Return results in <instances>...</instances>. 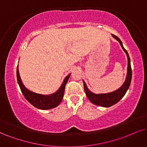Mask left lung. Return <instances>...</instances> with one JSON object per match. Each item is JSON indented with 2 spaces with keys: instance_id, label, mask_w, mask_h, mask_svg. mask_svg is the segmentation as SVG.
Here are the masks:
<instances>
[{
  "instance_id": "left-lung-1",
  "label": "left lung",
  "mask_w": 147,
  "mask_h": 147,
  "mask_svg": "<svg viewBox=\"0 0 147 147\" xmlns=\"http://www.w3.org/2000/svg\"><path fill=\"white\" fill-rule=\"evenodd\" d=\"M112 37L115 38V39L120 43L121 46L122 47L123 50L126 53L127 57V77L125 81L123 83V84L121 86L119 89L115 90V91L111 92V93H100V94H95L92 93L90 90H88V88L86 86V83L83 80L84 83V88L85 90V93H86V97H88L90 101L93 104L97 105V106H102V107H110L113 106L117 102L122 99V97L126 93L127 90L129 87L130 83L131 80V64H130V59L129 57L128 52L124 48L123 43L121 42V39L117 36L112 35Z\"/></svg>"
}]
</instances>
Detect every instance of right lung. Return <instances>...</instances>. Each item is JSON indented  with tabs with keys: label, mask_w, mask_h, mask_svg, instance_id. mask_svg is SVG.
<instances>
[{
	"label": "right lung",
	"mask_w": 147,
	"mask_h": 147,
	"mask_svg": "<svg viewBox=\"0 0 147 147\" xmlns=\"http://www.w3.org/2000/svg\"><path fill=\"white\" fill-rule=\"evenodd\" d=\"M17 80L18 84H19L20 88L22 93L23 95L30 104L35 108L40 110H48L52 109V108H55L58 106L60 103L62 101L63 95H64L65 85L67 82L69 78L70 74H69L67 76L65 77L63 80V84H61V87L57 92L50 95H41V94L36 93L34 92L30 91L25 87L24 85L23 84L22 80L20 78L19 74V70H18V65L17 67Z\"/></svg>",
	"instance_id": "right-lung-1"
}]
</instances>
